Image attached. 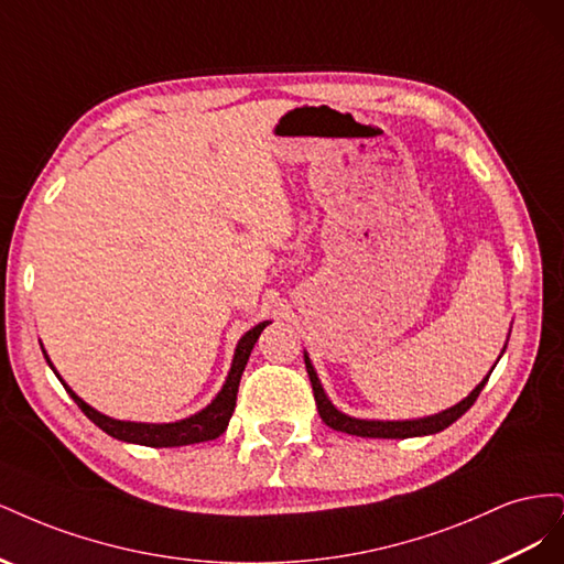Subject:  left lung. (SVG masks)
<instances>
[{
	"label": "left lung",
	"instance_id": "obj_1",
	"mask_svg": "<svg viewBox=\"0 0 564 564\" xmlns=\"http://www.w3.org/2000/svg\"><path fill=\"white\" fill-rule=\"evenodd\" d=\"M305 369H308V377H311V383H313V395H315V402H317V412H319L322 421L329 425V429H334L338 433L357 435V437H388V440L419 437V435H433V433L445 431L447 425H452L456 419H460L468 412L473 402L477 400V395L482 392L485 383L491 377V371H489V377L480 386H477L466 400H460L458 404L447 409V412H440L435 416L416 419V421H362V419H352V416L340 414L338 409L327 400V395H324V390L317 381V373H315V369L308 360V355H305Z\"/></svg>",
	"mask_w": 564,
	"mask_h": 564
}]
</instances>
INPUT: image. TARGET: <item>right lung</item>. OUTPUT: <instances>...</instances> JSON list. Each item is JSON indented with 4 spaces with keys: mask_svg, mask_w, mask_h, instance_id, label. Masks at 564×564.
I'll return each instance as SVG.
<instances>
[{
    "mask_svg": "<svg viewBox=\"0 0 564 564\" xmlns=\"http://www.w3.org/2000/svg\"><path fill=\"white\" fill-rule=\"evenodd\" d=\"M265 327H268V322L256 324L251 332H247L240 338V344H237V350H235V360H232L230 373L226 379V386H224V390L218 392L216 400L207 409H202L199 414H195L191 419L176 421V423H131V421H115L110 416H104L100 412H96V409H91L87 402L79 400L75 392L63 383V379L56 373L54 365L48 362V357L46 355L44 357H46L48 367L54 369V373L61 379L63 388L70 392V398L77 402L82 412L87 414V419H91L100 431H106L110 437L133 442V445H145V447H183V445H197V442H204V440H216L218 435L226 433L228 421L235 412L237 388H240L242 371L247 367V360H249V355L253 350V344L259 340V336Z\"/></svg>",
    "mask_w": 564,
    "mask_h": 564,
    "instance_id": "add662e5",
    "label": "right lung"
}]
</instances>
